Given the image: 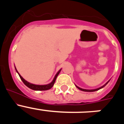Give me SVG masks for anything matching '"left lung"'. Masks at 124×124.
<instances>
[{"mask_svg": "<svg viewBox=\"0 0 124 124\" xmlns=\"http://www.w3.org/2000/svg\"><path fill=\"white\" fill-rule=\"evenodd\" d=\"M109 81H107V83H106V84H104V85H103V86H101V87H99V88L95 89H82V88H81V87H78V86H76V87H77L79 89H80V90H81V91H85V92H94V91H96L99 90V89H100L103 88V87H104L105 86H106V84H107V83H109Z\"/></svg>", "mask_w": 124, "mask_h": 124, "instance_id": "obj_1", "label": "left lung"}]
</instances>
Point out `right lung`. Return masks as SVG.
<instances>
[{
    "label": "right lung",
    "mask_w": 124,
    "mask_h": 124,
    "mask_svg": "<svg viewBox=\"0 0 124 124\" xmlns=\"http://www.w3.org/2000/svg\"><path fill=\"white\" fill-rule=\"evenodd\" d=\"M15 70H16V71H17V73H18V75H19L21 80L23 81V83L25 84V85H26V86H27L28 87H29L30 89H33V90H35V91H46L50 89H51V87L53 86V85H54V83H55L56 79L57 76H58V74H60V71H61V69L59 70L58 71V73L56 74L53 80L52 81H51L50 83H49V84H45V85H37V84H31V83H29V82L27 81L26 80L24 79L22 77L21 75L18 73V72L17 71V69H16V68H15Z\"/></svg>",
    "instance_id": "add662e5"
}]
</instances>
